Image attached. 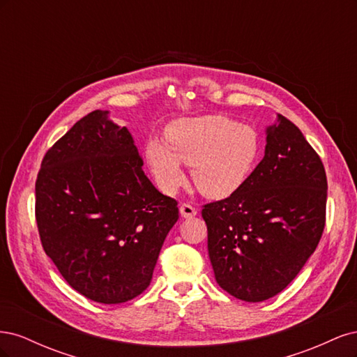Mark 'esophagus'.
I'll return each mask as SVG.
<instances>
[{
	"label": "esophagus",
	"instance_id": "34e87169",
	"mask_svg": "<svg viewBox=\"0 0 357 357\" xmlns=\"http://www.w3.org/2000/svg\"><path fill=\"white\" fill-rule=\"evenodd\" d=\"M180 214H181V218L192 219V218H195V215H197V210H195V207H192V205H189V204H181L180 205Z\"/></svg>",
	"mask_w": 357,
	"mask_h": 357
}]
</instances>
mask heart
<instances>
[{
  "label": "heart",
  "mask_w": 357,
  "mask_h": 357,
  "mask_svg": "<svg viewBox=\"0 0 357 357\" xmlns=\"http://www.w3.org/2000/svg\"><path fill=\"white\" fill-rule=\"evenodd\" d=\"M262 139L250 125L225 116L180 119L165 129V142L146 144V159L158 186L174 193L185 183L181 164L190 168L201 195L223 199L238 192L255 171Z\"/></svg>",
  "instance_id": "obj_1"
}]
</instances>
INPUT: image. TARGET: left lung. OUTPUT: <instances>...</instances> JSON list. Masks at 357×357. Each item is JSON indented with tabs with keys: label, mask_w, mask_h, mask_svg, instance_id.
Wrapping results in <instances>:
<instances>
[{
	"label": "left lung",
	"mask_w": 357,
	"mask_h": 357,
	"mask_svg": "<svg viewBox=\"0 0 357 357\" xmlns=\"http://www.w3.org/2000/svg\"><path fill=\"white\" fill-rule=\"evenodd\" d=\"M265 134V156L245 185L202 208L215 282L245 302L286 289L325 228L328 181L319 155L282 114Z\"/></svg>",
	"instance_id": "obj_1"
}]
</instances>
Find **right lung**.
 <instances>
[{"mask_svg":"<svg viewBox=\"0 0 357 357\" xmlns=\"http://www.w3.org/2000/svg\"><path fill=\"white\" fill-rule=\"evenodd\" d=\"M36 219L66 282L95 302L121 304L150 284L178 208L144 174L128 129L95 110L43 159Z\"/></svg>","mask_w":357,"mask_h":357,"instance_id":"add662e5","label":"right lung"}]
</instances>
